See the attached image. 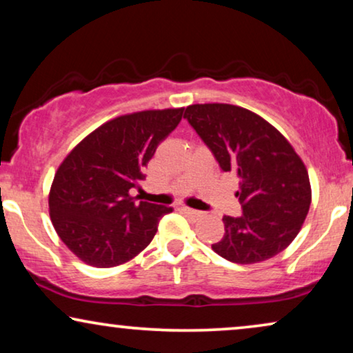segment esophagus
I'll return each mask as SVG.
<instances>
[{"instance_id": "1", "label": "esophagus", "mask_w": 353, "mask_h": 353, "mask_svg": "<svg viewBox=\"0 0 353 353\" xmlns=\"http://www.w3.org/2000/svg\"><path fill=\"white\" fill-rule=\"evenodd\" d=\"M183 210H185V212H186V214H190L191 216H194V219H201V216H202V215H204V214H202V212H201V210H196V209H190V207H183Z\"/></svg>"}]
</instances>
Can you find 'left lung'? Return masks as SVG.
<instances>
[{
    "instance_id": "8db88e82",
    "label": "left lung",
    "mask_w": 353,
    "mask_h": 353,
    "mask_svg": "<svg viewBox=\"0 0 353 353\" xmlns=\"http://www.w3.org/2000/svg\"><path fill=\"white\" fill-rule=\"evenodd\" d=\"M185 119L221 170L239 181L236 197L243 215L223 216L225 234L212 249L241 265L283 252L310 209V180L302 159L273 125L239 105L192 104Z\"/></svg>"
}]
</instances>
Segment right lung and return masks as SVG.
Returning <instances> with one entry per match:
<instances>
[{
    "label": "right lung",
    "mask_w": 353,
    "mask_h": 353,
    "mask_svg": "<svg viewBox=\"0 0 353 353\" xmlns=\"http://www.w3.org/2000/svg\"><path fill=\"white\" fill-rule=\"evenodd\" d=\"M183 109L143 110L109 120L77 144L57 168L50 191L56 233L81 262L122 265L151 243L172 207L137 202L159 144L180 123Z\"/></svg>",
    "instance_id": "1"
}]
</instances>
